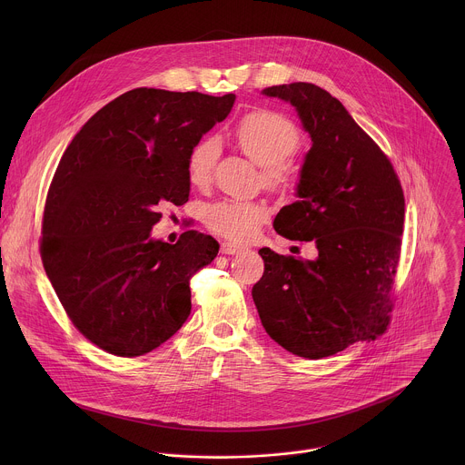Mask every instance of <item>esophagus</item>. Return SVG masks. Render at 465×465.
I'll use <instances>...</instances> for the list:
<instances>
[{
	"instance_id": "esophagus-1",
	"label": "esophagus",
	"mask_w": 465,
	"mask_h": 465,
	"mask_svg": "<svg viewBox=\"0 0 465 465\" xmlns=\"http://www.w3.org/2000/svg\"><path fill=\"white\" fill-rule=\"evenodd\" d=\"M220 252H222V254H238V252H242V247H240V245H234V243H229V242H225V243H222Z\"/></svg>"
}]
</instances>
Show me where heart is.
<instances>
[{"label": "heart", "mask_w": 465, "mask_h": 465, "mask_svg": "<svg viewBox=\"0 0 465 465\" xmlns=\"http://www.w3.org/2000/svg\"><path fill=\"white\" fill-rule=\"evenodd\" d=\"M240 148L260 166H265V179L270 186L286 183L282 161L290 157L297 144V127L282 114L260 109L247 114L234 129ZM220 155V144L214 137H205L195 144L188 157V179L195 186L209 183ZM266 218L265 205L245 200H222L205 209L207 227L229 240H251Z\"/></svg>", "instance_id": "1"}]
</instances>
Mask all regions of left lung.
<instances>
[{
  "mask_svg": "<svg viewBox=\"0 0 465 465\" xmlns=\"http://www.w3.org/2000/svg\"><path fill=\"white\" fill-rule=\"evenodd\" d=\"M263 94L292 104L312 137L297 200L277 213L273 229L313 242L319 256L302 260L263 247L265 272L252 299L273 341L319 360L387 330L404 195L389 157L328 91L293 82Z\"/></svg>",
  "mask_w": 465,
  "mask_h": 465,
  "instance_id": "8db88e82",
  "label": "left lung"
}]
</instances>
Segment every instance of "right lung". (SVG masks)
<instances>
[{
  "label": "right lung",
  "mask_w": 465,
  "mask_h": 465,
  "mask_svg": "<svg viewBox=\"0 0 465 465\" xmlns=\"http://www.w3.org/2000/svg\"><path fill=\"white\" fill-rule=\"evenodd\" d=\"M234 100L137 87L69 143L46 197L41 258L73 326L100 349L146 354L190 317V279L220 245L199 231L175 245L150 234L159 203L188 202V157Z\"/></svg>",
  "instance_id": "obj_1"
}]
</instances>
